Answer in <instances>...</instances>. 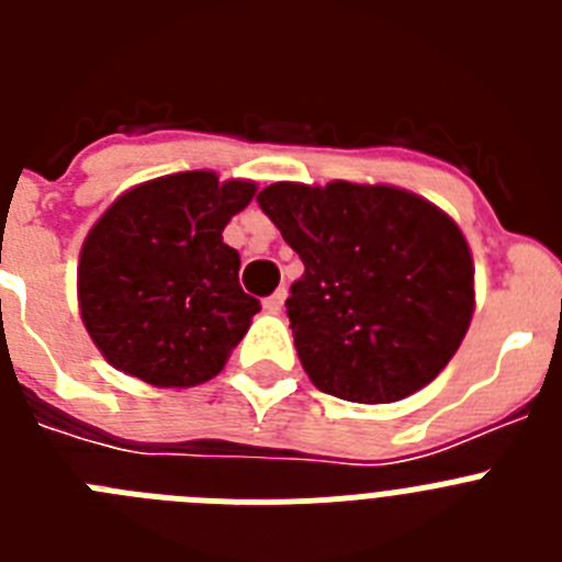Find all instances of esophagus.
I'll list each match as a JSON object with an SVG mask.
<instances>
[{
  "mask_svg": "<svg viewBox=\"0 0 562 562\" xmlns=\"http://www.w3.org/2000/svg\"><path fill=\"white\" fill-rule=\"evenodd\" d=\"M284 301H286V290H284V286H281V290H276L270 297H267L265 310L272 312V315H278V312L284 310Z\"/></svg>",
  "mask_w": 562,
  "mask_h": 562,
  "instance_id": "esophagus-1",
  "label": "esophagus"
}]
</instances>
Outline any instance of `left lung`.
<instances>
[{
    "label": "left lung",
    "mask_w": 562,
    "mask_h": 562,
    "mask_svg": "<svg viewBox=\"0 0 562 562\" xmlns=\"http://www.w3.org/2000/svg\"><path fill=\"white\" fill-rule=\"evenodd\" d=\"M258 207L304 261L290 286L301 366L362 405L425 389L473 317V256L448 213L391 186L276 182Z\"/></svg>",
    "instance_id": "obj_1"
}]
</instances>
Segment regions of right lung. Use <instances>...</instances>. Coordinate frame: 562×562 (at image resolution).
<instances>
[{
    "label": "right lung",
    "mask_w": 562,
    "mask_h": 562,
    "mask_svg": "<svg viewBox=\"0 0 562 562\" xmlns=\"http://www.w3.org/2000/svg\"><path fill=\"white\" fill-rule=\"evenodd\" d=\"M252 193V182L182 171L132 188L95 222L78 265V304L114 369L157 389L220 374L261 310L238 284V252L222 241Z\"/></svg>",
    "instance_id": "1"
}]
</instances>
